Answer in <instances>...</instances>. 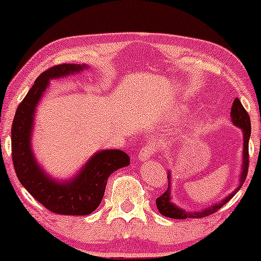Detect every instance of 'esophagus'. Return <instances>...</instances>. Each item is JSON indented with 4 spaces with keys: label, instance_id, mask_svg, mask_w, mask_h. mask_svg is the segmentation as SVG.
<instances>
[{
    "label": "esophagus",
    "instance_id": "34e87169",
    "mask_svg": "<svg viewBox=\"0 0 261 261\" xmlns=\"http://www.w3.org/2000/svg\"><path fill=\"white\" fill-rule=\"evenodd\" d=\"M155 152H157V147H155L154 143H147V145L145 146L141 151L139 152V158L140 161H146L148 160L149 157H152V155L155 154Z\"/></svg>",
    "mask_w": 261,
    "mask_h": 261
}]
</instances>
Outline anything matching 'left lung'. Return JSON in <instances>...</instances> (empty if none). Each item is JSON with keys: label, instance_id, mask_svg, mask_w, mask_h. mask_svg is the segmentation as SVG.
I'll list each match as a JSON object with an SVG mask.
<instances>
[{"label": "left lung", "instance_id": "8db88e82", "mask_svg": "<svg viewBox=\"0 0 261 261\" xmlns=\"http://www.w3.org/2000/svg\"><path fill=\"white\" fill-rule=\"evenodd\" d=\"M230 119L232 122L236 126L241 127L243 131V139H244V145H243V163H242V173H241V179H239V185L238 188L233 191L232 194H229L226 199H223L222 201L215 203V205L210 206L207 208L200 210V211H193V212H187L184 210L178 207L170 201V172L167 173L168 174V189L164 191L160 197H157L155 200V205H157L158 211L161 212L163 216L169 217V218H176V220H187V218H202L208 216V215L215 214L218 211L224 203H227L236 195L237 191L243 187L245 178L248 174V166H249V137L251 133V126H250V118L249 114L247 113V110L244 109V107L242 106L241 100L238 98H236L233 101L232 108H230Z\"/></svg>", "mask_w": 261, "mask_h": 261}]
</instances>
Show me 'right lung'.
<instances>
[{
    "label": "right lung",
    "mask_w": 261,
    "mask_h": 261,
    "mask_svg": "<svg viewBox=\"0 0 261 261\" xmlns=\"http://www.w3.org/2000/svg\"><path fill=\"white\" fill-rule=\"evenodd\" d=\"M88 66L62 64L50 67L38 77L17 108L12 124V161L20 184L37 201L59 215L85 216L100 205L108 178L115 170L130 164V157L120 149H106L95 153L81 172L68 181H55L35 161L31 147L34 113L49 81L68 76Z\"/></svg>",
    "instance_id": "add662e5"
}]
</instances>
